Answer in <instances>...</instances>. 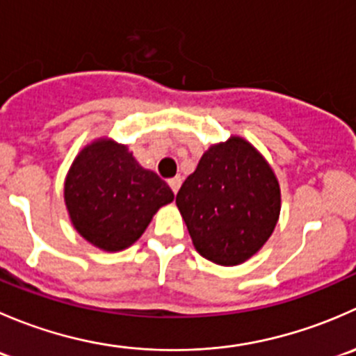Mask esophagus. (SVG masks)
<instances>
[{
    "mask_svg": "<svg viewBox=\"0 0 356 356\" xmlns=\"http://www.w3.org/2000/svg\"><path fill=\"white\" fill-rule=\"evenodd\" d=\"M181 182H182V179L179 177H174V179H168V186H170V189H172V193H174V195H177V191H179V188H181Z\"/></svg>",
    "mask_w": 356,
    "mask_h": 356,
    "instance_id": "esophagus-1",
    "label": "esophagus"
}]
</instances>
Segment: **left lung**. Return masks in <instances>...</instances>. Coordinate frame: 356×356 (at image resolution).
I'll return each mask as SVG.
<instances>
[{
  "instance_id": "left-lung-1",
  "label": "left lung",
  "mask_w": 356,
  "mask_h": 356,
  "mask_svg": "<svg viewBox=\"0 0 356 356\" xmlns=\"http://www.w3.org/2000/svg\"><path fill=\"white\" fill-rule=\"evenodd\" d=\"M196 251L238 265L265 245L277 224L281 191L265 158L241 138L213 145L177 193Z\"/></svg>"
}]
</instances>
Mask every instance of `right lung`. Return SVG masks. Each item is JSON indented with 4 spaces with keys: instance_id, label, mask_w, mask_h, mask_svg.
Instances as JSON below:
<instances>
[{
    "instance_id": "obj_1",
    "label": "right lung",
    "mask_w": 356,
    "mask_h": 356,
    "mask_svg": "<svg viewBox=\"0 0 356 356\" xmlns=\"http://www.w3.org/2000/svg\"><path fill=\"white\" fill-rule=\"evenodd\" d=\"M172 200L167 182L143 168L127 146L106 139L86 146L65 179L72 224L105 251H120L138 241L158 208Z\"/></svg>"
}]
</instances>
